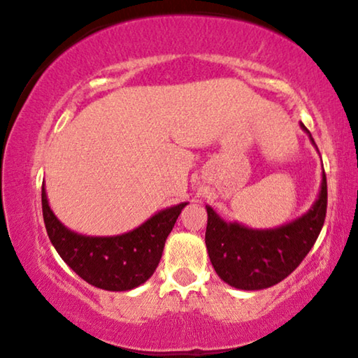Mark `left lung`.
<instances>
[{"instance_id":"1","label":"left lung","mask_w":358,"mask_h":358,"mask_svg":"<svg viewBox=\"0 0 358 358\" xmlns=\"http://www.w3.org/2000/svg\"><path fill=\"white\" fill-rule=\"evenodd\" d=\"M303 129L309 132L304 126ZM206 209L204 241L221 280L239 289L273 287L298 268L321 232L327 211L326 173H322L321 193L313 209L278 229L254 231L237 222L227 224L211 208Z\"/></svg>"}]
</instances>
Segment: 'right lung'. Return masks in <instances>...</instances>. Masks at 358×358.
Listing matches in <instances>:
<instances>
[{
	"mask_svg": "<svg viewBox=\"0 0 358 358\" xmlns=\"http://www.w3.org/2000/svg\"><path fill=\"white\" fill-rule=\"evenodd\" d=\"M185 206L187 203L164 209L122 236H80L55 217L42 185V214L52 245L80 278L109 292L132 289L154 275L166 237Z\"/></svg>",
	"mask_w": 358,
	"mask_h": 358,
	"instance_id": "add662e5",
	"label": "right lung"
}]
</instances>
